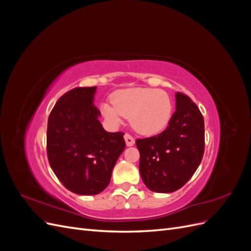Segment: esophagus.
<instances>
[{"mask_svg":"<svg viewBox=\"0 0 251 251\" xmlns=\"http://www.w3.org/2000/svg\"><path fill=\"white\" fill-rule=\"evenodd\" d=\"M125 140H126V146L127 147H132V146H134V143H135V139L132 137V136L130 135V134H126L125 135Z\"/></svg>","mask_w":251,"mask_h":251,"instance_id":"esophagus-1","label":"esophagus"}]
</instances>
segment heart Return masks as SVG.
Segmentation results:
<instances>
[{
    "instance_id": "b5f03b06",
    "label": "heart",
    "mask_w": 251,
    "mask_h": 251,
    "mask_svg": "<svg viewBox=\"0 0 251 251\" xmlns=\"http://www.w3.org/2000/svg\"><path fill=\"white\" fill-rule=\"evenodd\" d=\"M172 100L163 90L131 88L119 90L112 96V102L101 105L103 116L110 123L119 125L125 117H131V125L143 135H155L168 126L172 116Z\"/></svg>"
}]
</instances>
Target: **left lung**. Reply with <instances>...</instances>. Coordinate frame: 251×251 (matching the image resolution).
I'll return each instance as SVG.
<instances>
[{
    "mask_svg": "<svg viewBox=\"0 0 251 251\" xmlns=\"http://www.w3.org/2000/svg\"><path fill=\"white\" fill-rule=\"evenodd\" d=\"M139 172L144 184L156 193H173L193 177L205 147L204 119L186 94L176 93V111L160 134L136 140Z\"/></svg>",
    "mask_w": 251,
    "mask_h": 251,
    "instance_id": "obj_1",
    "label": "left lung"
}]
</instances>
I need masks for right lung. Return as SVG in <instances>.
I'll return each instance as SVG.
<instances>
[{"mask_svg":"<svg viewBox=\"0 0 251 251\" xmlns=\"http://www.w3.org/2000/svg\"><path fill=\"white\" fill-rule=\"evenodd\" d=\"M96 87L74 88L59 97L47 126V156L62 184L78 195H97L110 183L126 148L125 133H109L93 103Z\"/></svg>","mask_w":251,"mask_h":251,"instance_id":"obj_1","label":"right lung"}]
</instances>
